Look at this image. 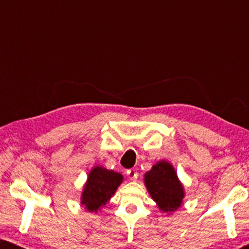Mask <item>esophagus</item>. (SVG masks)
Masks as SVG:
<instances>
[{"mask_svg": "<svg viewBox=\"0 0 249 249\" xmlns=\"http://www.w3.org/2000/svg\"><path fill=\"white\" fill-rule=\"evenodd\" d=\"M127 176H128L129 180H131V181H135V180H137V178H138V172L136 171L135 169H130V170H128V171H127Z\"/></svg>", "mask_w": 249, "mask_h": 249, "instance_id": "34e87169", "label": "esophagus"}]
</instances>
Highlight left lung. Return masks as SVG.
<instances>
[{"label": "left lung", "mask_w": 249, "mask_h": 249, "mask_svg": "<svg viewBox=\"0 0 249 249\" xmlns=\"http://www.w3.org/2000/svg\"><path fill=\"white\" fill-rule=\"evenodd\" d=\"M144 182L156 206L166 215L181 207L185 198V187L177 171L166 160H160L144 175Z\"/></svg>", "instance_id": "obj_1"}]
</instances>
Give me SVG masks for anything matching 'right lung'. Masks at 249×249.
Instances as JSON below:
<instances>
[{
  "instance_id": "add662e5",
  "label": "right lung",
  "mask_w": 249,
  "mask_h": 249,
  "mask_svg": "<svg viewBox=\"0 0 249 249\" xmlns=\"http://www.w3.org/2000/svg\"><path fill=\"white\" fill-rule=\"evenodd\" d=\"M122 182L124 176L121 173L102 165L94 166L83 187L80 204L88 212L97 213L110 202Z\"/></svg>"
}]
</instances>
